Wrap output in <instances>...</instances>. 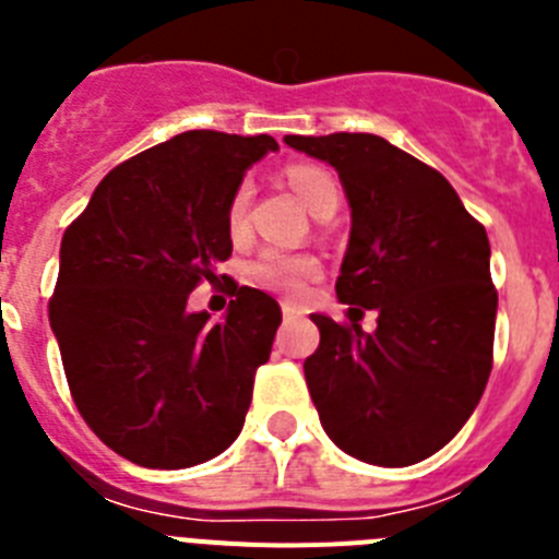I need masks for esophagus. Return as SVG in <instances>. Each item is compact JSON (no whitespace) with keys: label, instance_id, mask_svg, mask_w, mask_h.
I'll return each mask as SVG.
<instances>
[{"label":"esophagus","instance_id":"34e87169","mask_svg":"<svg viewBox=\"0 0 559 559\" xmlns=\"http://www.w3.org/2000/svg\"><path fill=\"white\" fill-rule=\"evenodd\" d=\"M299 313H302V310L296 308L294 302H283V316H285V319H296V316H299Z\"/></svg>","mask_w":559,"mask_h":559}]
</instances>
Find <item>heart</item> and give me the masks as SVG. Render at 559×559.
Masks as SVG:
<instances>
[{
	"instance_id": "heart-1",
	"label": "heart",
	"mask_w": 559,
	"mask_h": 559,
	"mask_svg": "<svg viewBox=\"0 0 559 559\" xmlns=\"http://www.w3.org/2000/svg\"><path fill=\"white\" fill-rule=\"evenodd\" d=\"M288 185L302 199L313 215L330 204L341 201V187L333 173L322 165H310V162H296L285 170ZM246 212H249V185H237L231 192L229 206H226V229L231 237H240L246 231ZM319 274V260L310 254H290V251L269 249L260 257H254L249 265V276L257 285H263L269 290H280V294L296 296L305 288L308 280Z\"/></svg>"
}]
</instances>
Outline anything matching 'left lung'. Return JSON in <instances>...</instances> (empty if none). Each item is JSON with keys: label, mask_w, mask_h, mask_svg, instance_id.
Returning a JSON list of instances; mask_svg holds the SVG:
<instances>
[{"label": "left lung", "mask_w": 559, "mask_h": 559, "mask_svg": "<svg viewBox=\"0 0 559 559\" xmlns=\"http://www.w3.org/2000/svg\"><path fill=\"white\" fill-rule=\"evenodd\" d=\"M285 142L338 170L353 229L335 294L360 316L378 310L374 333L313 316L322 338L305 380L319 419L360 462H423L456 437L490 378L498 290L487 231L442 173L383 136Z\"/></svg>", "instance_id": "obj_1"}]
</instances>
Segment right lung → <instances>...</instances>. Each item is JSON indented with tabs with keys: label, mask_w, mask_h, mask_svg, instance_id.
Instances as JSON below:
<instances>
[{
	"label": "right lung",
	"mask_w": 559,
	"mask_h": 559,
	"mask_svg": "<svg viewBox=\"0 0 559 559\" xmlns=\"http://www.w3.org/2000/svg\"><path fill=\"white\" fill-rule=\"evenodd\" d=\"M276 147L269 133L185 131L114 167L63 231L49 324L78 412L128 462L192 467L243 428L283 310L229 280L235 299L210 324L187 296L218 280L231 192Z\"/></svg>",
	"instance_id": "right-lung-1"
}]
</instances>
